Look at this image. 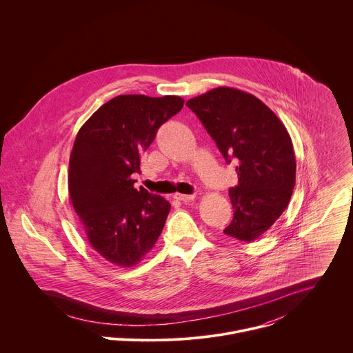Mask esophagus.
Wrapping results in <instances>:
<instances>
[{"mask_svg": "<svg viewBox=\"0 0 353 353\" xmlns=\"http://www.w3.org/2000/svg\"><path fill=\"white\" fill-rule=\"evenodd\" d=\"M174 199L178 200V201L190 202L196 199V194H179V193H176V194H174Z\"/></svg>", "mask_w": 353, "mask_h": 353, "instance_id": "34e87169", "label": "esophagus"}]
</instances>
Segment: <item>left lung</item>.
<instances>
[{"instance_id": "left-lung-1", "label": "left lung", "mask_w": 353, "mask_h": 353, "mask_svg": "<svg viewBox=\"0 0 353 353\" xmlns=\"http://www.w3.org/2000/svg\"><path fill=\"white\" fill-rule=\"evenodd\" d=\"M230 164L238 185L230 189L234 219L224 234L252 242L288 206L296 161L291 137L277 115L252 94L219 87L186 101Z\"/></svg>"}]
</instances>
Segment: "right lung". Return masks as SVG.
<instances>
[{
  "instance_id": "1",
  "label": "right lung",
  "mask_w": 353,
  "mask_h": 353,
  "mask_svg": "<svg viewBox=\"0 0 353 353\" xmlns=\"http://www.w3.org/2000/svg\"><path fill=\"white\" fill-rule=\"evenodd\" d=\"M179 97L119 95L79 130L69 159V197L91 246L121 268L139 263L160 236L171 205L132 174L159 128L183 107Z\"/></svg>"
}]
</instances>
